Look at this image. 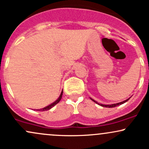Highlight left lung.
Wrapping results in <instances>:
<instances>
[{
    "instance_id": "1",
    "label": "left lung",
    "mask_w": 149,
    "mask_h": 149,
    "mask_svg": "<svg viewBox=\"0 0 149 149\" xmlns=\"http://www.w3.org/2000/svg\"><path fill=\"white\" fill-rule=\"evenodd\" d=\"M91 99V100H92L94 102H95V103L96 104H99V105H100V106H102V107H107V108H113V107H118V106H119V105H121V104H124V103H125L126 102H127L128 100H130V97L129 99H127V100H125V101H123V102H119V103H117V104H111V105H104V104H99L98 102H97L96 101H95L93 100V99H92V98H90Z\"/></svg>"
}]
</instances>
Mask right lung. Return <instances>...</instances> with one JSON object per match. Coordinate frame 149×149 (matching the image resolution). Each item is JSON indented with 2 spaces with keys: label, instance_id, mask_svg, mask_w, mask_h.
<instances>
[{
  "label": "right lung",
  "instance_id": "1",
  "mask_svg": "<svg viewBox=\"0 0 149 149\" xmlns=\"http://www.w3.org/2000/svg\"><path fill=\"white\" fill-rule=\"evenodd\" d=\"M62 94H63V90L62 92H61V95L60 96H59V98L57 99V100L55 101L54 102H53V103H52L51 104H49V106H47V107H46L45 108H43V109H37V111H47V110H49V109H51V108H52L53 107H54V106L56 105V104H58L59 102V101L61 100V97H62Z\"/></svg>",
  "mask_w": 149,
  "mask_h": 149
}]
</instances>
